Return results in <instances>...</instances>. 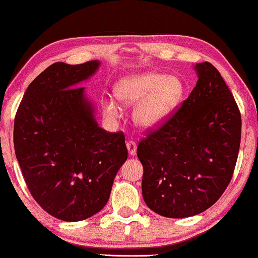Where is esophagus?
I'll use <instances>...</instances> for the list:
<instances>
[{
    "label": "esophagus",
    "mask_w": 258,
    "mask_h": 258,
    "mask_svg": "<svg viewBox=\"0 0 258 258\" xmlns=\"http://www.w3.org/2000/svg\"><path fill=\"white\" fill-rule=\"evenodd\" d=\"M126 147H127L128 149V154L131 156H133V155H136L137 153V144L134 141H127V144H126Z\"/></svg>",
    "instance_id": "34e87169"
}]
</instances>
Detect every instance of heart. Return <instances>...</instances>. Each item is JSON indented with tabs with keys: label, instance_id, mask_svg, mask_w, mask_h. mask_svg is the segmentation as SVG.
Here are the masks:
<instances>
[{
	"label": "heart",
	"instance_id": "obj_1",
	"mask_svg": "<svg viewBox=\"0 0 258 258\" xmlns=\"http://www.w3.org/2000/svg\"><path fill=\"white\" fill-rule=\"evenodd\" d=\"M182 95V85L175 78L157 72L126 77L118 81L114 96L125 107L136 105L133 118L144 130L157 127L178 104ZM119 105L113 100L105 102L104 111L109 118H117Z\"/></svg>",
	"mask_w": 258,
	"mask_h": 258
}]
</instances>
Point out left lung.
Instances as JSON below:
<instances>
[{
    "label": "left lung",
    "mask_w": 258,
    "mask_h": 258,
    "mask_svg": "<svg viewBox=\"0 0 258 258\" xmlns=\"http://www.w3.org/2000/svg\"><path fill=\"white\" fill-rule=\"evenodd\" d=\"M199 80L170 117L147 131L137 154L147 206L167 218L201 214L218 201L234 172L241 113L219 71L196 64Z\"/></svg>",
    "instance_id": "obj_1"
}]
</instances>
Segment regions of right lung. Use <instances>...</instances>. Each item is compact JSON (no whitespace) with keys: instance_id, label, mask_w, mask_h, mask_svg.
<instances>
[{"instance_id":"obj_1","label":"right lung","mask_w":258,"mask_h":258,"mask_svg":"<svg viewBox=\"0 0 258 258\" xmlns=\"http://www.w3.org/2000/svg\"><path fill=\"white\" fill-rule=\"evenodd\" d=\"M100 62L54 63L28 86L15 117L14 146L28 190L64 222L92 217L107 204L127 159L124 133L101 128L77 84Z\"/></svg>"}]
</instances>
